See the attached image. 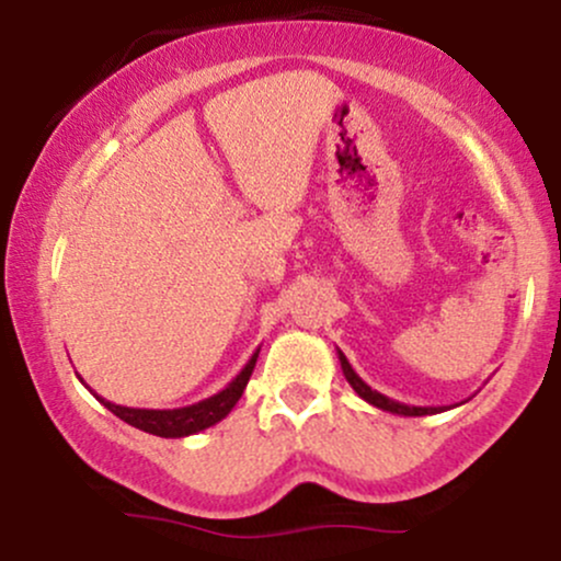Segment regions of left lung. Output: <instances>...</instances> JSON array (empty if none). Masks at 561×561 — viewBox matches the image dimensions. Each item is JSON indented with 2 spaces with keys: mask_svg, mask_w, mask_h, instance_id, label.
<instances>
[{
  "mask_svg": "<svg viewBox=\"0 0 561 561\" xmlns=\"http://www.w3.org/2000/svg\"><path fill=\"white\" fill-rule=\"evenodd\" d=\"M337 358H340V366H343L345 379H347V382H351V388L356 390L366 403L377 405V409H382V411H390V414H398V416H430V414H440V411L454 409V405H461V403H454V405H405V403H398V401H392V398L382 396V392L371 390L369 385H366L364 379L356 375V369H353L351 362H347L343 351H337Z\"/></svg>",
  "mask_w": 561,
  "mask_h": 561,
  "instance_id": "8db88e82",
  "label": "left lung"
}]
</instances>
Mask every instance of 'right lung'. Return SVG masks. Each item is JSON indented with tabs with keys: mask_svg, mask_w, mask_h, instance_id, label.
<instances>
[{
	"mask_svg": "<svg viewBox=\"0 0 561 561\" xmlns=\"http://www.w3.org/2000/svg\"><path fill=\"white\" fill-rule=\"evenodd\" d=\"M259 351L248 358V364L242 366L240 375L231 379L227 388L218 390L216 396L205 398V401L182 405V409H131V405H118V403L105 401V398L96 396V392H94V398L105 405L107 411H113L118 420H124L126 424H131V427L141 430V433H150L158 437L195 435V433H199V430L214 427V424L221 422L224 416L234 409L237 401L242 398L244 388H248V379H250V375H253L255 362H259Z\"/></svg>",
	"mask_w": 561,
	"mask_h": 561,
	"instance_id": "1",
	"label": "right lung"
}]
</instances>
